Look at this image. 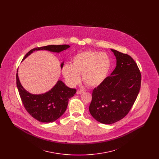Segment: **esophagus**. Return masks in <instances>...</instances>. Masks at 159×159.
<instances>
[{
    "label": "esophagus",
    "mask_w": 159,
    "mask_h": 159,
    "mask_svg": "<svg viewBox=\"0 0 159 159\" xmlns=\"http://www.w3.org/2000/svg\"><path fill=\"white\" fill-rule=\"evenodd\" d=\"M83 92H84V91H82V90L79 91V90H78V91H77L76 93H77V95H80V94L83 93Z\"/></svg>",
    "instance_id": "obj_1"
}]
</instances>
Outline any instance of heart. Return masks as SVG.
Instances as JSON below:
<instances>
[{"label":"heart","mask_w":159,"mask_h":159,"mask_svg":"<svg viewBox=\"0 0 159 159\" xmlns=\"http://www.w3.org/2000/svg\"><path fill=\"white\" fill-rule=\"evenodd\" d=\"M111 60L106 52L87 51L78 53L71 64H66L62 73L67 82L75 86L80 81L90 87H97L105 82L111 68Z\"/></svg>","instance_id":"obj_1"}]
</instances>
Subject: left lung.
Segmentation results:
<instances>
[{"label":"left lung","mask_w":159,"mask_h":159,"mask_svg":"<svg viewBox=\"0 0 159 159\" xmlns=\"http://www.w3.org/2000/svg\"><path fill=\"white\" fill-rule=\"evenodd\" d=\"M116 67L105 82L92 92L89 110L103 124H112L125 117L134 105L141 88V75L133 58L111 49Z\"/></svg>","instance_id":"1"}]
</instances>
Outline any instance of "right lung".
<instances>
[{
  "mask_svg": "<svg viewBox=\"0 0 159 159\" xmlns=\"http://www.w3.org/2000/svg\"><path fill=\"white\" fill-rule=\"evenodd\" d=\"M70 47L67 45H62L36 48L27 53L23 61L34 51L45 50L60 53ZM64 63V61L61 64V68L63 67ZM16 78L17 88L25 108L33 118L43 123L53 122L59 119L66 111L69 99L76 92V89L68 88L62 81L58 80L49 91L41 94H32L23 88L18 77V71Z\"/></svg>",
  "mask_w": 159,
  "mask_h": 159,
  "instance_id": "1",
  "label": "right lung"
}]
</instances>
